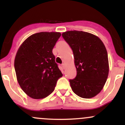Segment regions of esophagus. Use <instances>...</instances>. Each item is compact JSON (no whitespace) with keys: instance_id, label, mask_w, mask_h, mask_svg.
<instances>
[{"instance_id":"34e87169","label":"esophagus","mask_w":125,"mask_h":125,"mask_svg":"<svg viewBox=\"0 0 125 125\" xmlns=\"http://www.w3.org/2000/svg\"><path fill=\"white\" fill-rule=\"evenodd\" d=\"M62 67H63V69H65V64L64 63H62Z\"/></svg>"}]
</instances>
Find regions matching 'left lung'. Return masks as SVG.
<instances>
[{
  "instance_id": "1",
  "label": "left lung",
  "mask_w": 125,
  "mask_h": 125,
  "mask_svg": "<svg viewBox=\"0 0 125 125\" xmlns=\"http://www.w3.org/2000/svg\"><path fill=\"white\" fill-rule=\"evenodd\" d=\"M62 37L72 49L77 74L69 82L82 98L95 96L104 87L109 74L107 51L98 37L83 31H67Z\"/></svg>"
}]
</instances>
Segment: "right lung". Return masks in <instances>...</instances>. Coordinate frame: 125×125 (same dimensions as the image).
<instances>
[{
    "instance_id": "1",
    "label": "right lung",
    "mask_w": 125,
    "mask_h": 125,
    "mask_svg": "<svg viewBox=\"0 0 125 125\" xmlns=\"http://www.w3.org/2000/svg\"><path fill=\"white\" fill-rule=\"evenodd\" d=\"M59 32H40L30 36L17 52L15 69L21 89L35 99L53 92L57 81L63 76L52 53L61 37Z\"/></svg>"
}]
</instances>
